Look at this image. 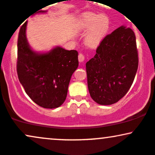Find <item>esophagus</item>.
<instances>
[{
	"label": "esophagus",
	"instance_id": "esophagus-1",
	"mask_svg": "<svg viewBox=\"0 0 155 155\" xmlns=\"http://www.w3.org/2000/svg\"><path fill=\"white\" fill-rule=\"evenodd\" d=\"M84 55L82 53H80L79 54V56H78V59H79V62H83L84 60Z\"/></svg>",
	"mask_w": 155,
	"mask_h": 155
}]
</instances>
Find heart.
I'll use <instances>...</instances> for the list:
<instances>
[{
    "label": "heart",
    "instance_id": "obj_1",
    "mask_svg": "<svg viewBox=\"0 0 155 155\" xmlns=\"http://www.w3.org/2000/svg\"><path fill=\"white\" fill-rule=\"evenodd\" d=\"M81 26L84 29L91 28L86 35L85 41L88 46L95 47L107 33L109 21L106 16L87 13L84 15Z\"/></svg>",
    "mask_w": 155,
    "mask_h": 155
}]
</instances>
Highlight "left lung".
Listing matches in <instances>:
<instances>
[{
	"instance_id": "left-lung-1",
	"label": "left lung",
	"mask_w": 155,
	"mask_h": 155,
	"mask_svg": "<svg viewBox=\"0 0 155 155\" xmlns=\"http://www.w3.org/2000/svg\"><path fill=\"white\" fill-rule=\"evenodd\" d=\"M138 66L136 35L121 26L106 35L86 63L90 96L101 105L115 104L128 92Z\"/></svg>"
}]
</instances>
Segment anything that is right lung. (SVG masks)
Returning a JSON list of instances; mask_svg holds the SVG:
<instances>
[{
    "mask_svg": "<svg viewBox=\"0 0 155 155\" xmlns=\"http://www.w3.org/2000/svg\"><path fill=\"white\" fill-rule=\"evenodd\" d=\"M26 26L27 22L19 29L17 40L19 80L27 95L37 105L45 108H58L66 98L71 77L79 65L78 51L58 47L45 54L35 53L27 41Z\"/></svg>",
    "mask_w": 155,
    "mask_h": 155,
    "instance_id": "right-lung-1",
    "label": "right lung"
}]
</instances>
